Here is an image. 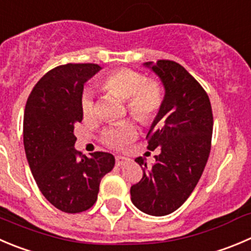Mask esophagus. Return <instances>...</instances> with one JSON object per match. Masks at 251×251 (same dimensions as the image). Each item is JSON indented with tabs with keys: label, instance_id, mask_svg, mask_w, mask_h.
Instances as JSON below:
<instances>
[{
	"label": "esophagus",
	"instance_id": "obj_1",
	"mask_svg": "<svg viewBox=\"0 0 251 251\" xmlns=\"http://www.w3.org/2000/svg\"><path fill=\"white\" fill-rule=\"evenodd\" d=\"M128 161H129V159H127V157L121 156V155H118V156H116V165H117V166L126 165V164H127Z\"/></svg>",
	"mask_w": 251,
	"mask_h": 251
}]
</instances>
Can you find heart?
Returning a JSON list of instances; mask_svg holds the SVG:
<instances>
[{
	"instance_id": "heart-1",
	"label": "heart",
	"mask_w": 251,
	"mask_h": 251,
	"mask_svg": "<svg viewBox=\"0 0 251 251\" xmlns=\"http://www.w3.org/2000/svg\"><path fill=\"white\" fill-rule=\"evenodd\" d=\"M100 86L107 94L127 102V108L143 124H151L164 103V88L156 78L147 77L140 71L118 69L102 76ZM81 111L85 117L96 113L94 94L86 88L81 96ZM138 137V128L132 121H124L107 128L102 142L111 149H122Z\"/></svg>"
}]
</instances>
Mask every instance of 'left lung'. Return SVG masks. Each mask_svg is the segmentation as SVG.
I'll list each match as a JSON object with an SVG mask.
<instances>
[{
	"instance_id": "obj_1",
	"label": "left lung",
	"mask_w": 251,
	"mask_h": 251,
	"mask_svg": "<svg viewBox=\"0 0 251 251\" xmlns=\"http://www.w3.org/2000/svg\"><path fill=\"white\" fill-rule=\"evenodd\" d=\"M165 88L161 111L148 132V149L159 148L155 164L135 159L143 177L130 187L132 202L150 216H166L181 207L201 178L211 151L213 114L208 95L180 64L145 63Z\"/></svg>"
}]
</instances>
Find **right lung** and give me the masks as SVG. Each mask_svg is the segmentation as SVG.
<instances>
[{"label": "right lung", "mask_w": 251, "mask_h": 251, "mask_svg": "<svg viewBox=\"0 0 251 251\" xmlns=\"http://www.w3.org/2000/svg\"><path fill=\"white\" fill-rule=\"evenodd\" d=\"M100 70L97 64L56 66L38 81L25 104L23 143L30 171L43 196L65 213L91 208L102 177L114 166L109 152L87 157L74 148L83 85Z\"/></svg>", "instance_id": "1"}]
</instances>
